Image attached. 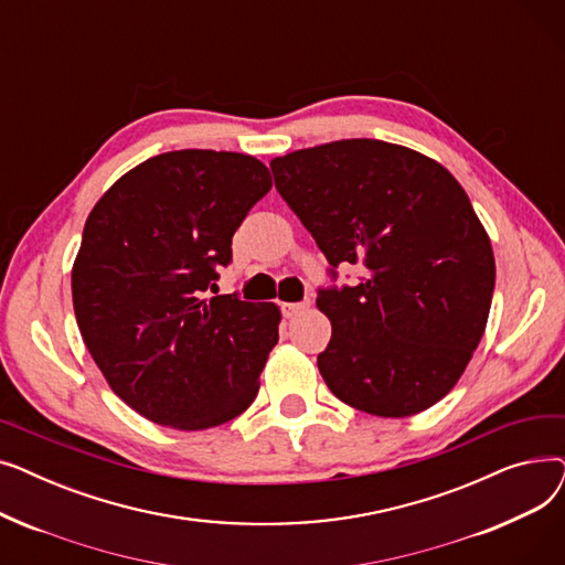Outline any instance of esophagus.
<instances>
[{
    "mask_svg": "<svg viewBox=\"0 0 565 565\" xmlns=\"http://www.w3.org/2000/svg\"><path fill=\"white\" fill-rule=\"evenodd\" d=\"M309 300L307 302H284L281 305V311H284V316L286 318H295V316H298V313H302L305 309H309Z\"/></svg>",
    "mask_w": 565,
    "mask_h": 565,
    "instance_id": "esophagus-1",
    "label": "esophagus"
}]
</instances>
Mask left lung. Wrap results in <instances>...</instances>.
Listing matches in <instances>:
<instances>
[{
  "instance_id": "1",
  "label": "left lung",
  "mask_w": 565,
  "mask_h": 565,
  "mask_svg": "<svg viewBox=\"0 0 565 565\" xmlns=\"http://www.w3.org/2000/svg\"><path fill=\"white\" fill-rule=\"evenodd\" d=\"M275 185L330 265L366 279L320 290L332 339L318 371L345 405L412 417L447 396L492 305L490 235L449 169L407 146L341 139L270 160Z\"/></svg>"
}]
</instances>
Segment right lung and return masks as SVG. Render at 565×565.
<instances>
[{
	"label": "right lung",
	"mask_w": 565,
	"mask_h": 565,
	"mask_svg": "<svg viewBox=\"0 0 565 565\" xmlns=\"http://www.w3.org/2000/svg\"><path fill=\"white\" fill-rule=\"evenodd\" d=\"M270 188L252 156L188 148L137 164L88 213L71 279L77 328L111 392L148 422L205 430L254 403L281 311L203 292Z\"/></svg>",
	"instance_id": "1"
}]
</instances>
